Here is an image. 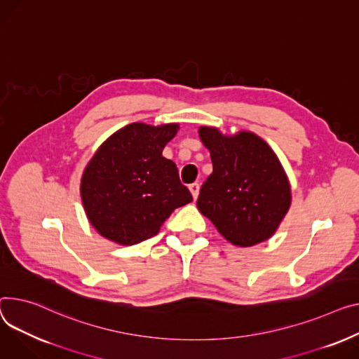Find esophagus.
<instances>
[{
    "mask_svg": "<svg viewBox=\"0 0 359 359\" xmlns=\"http://www.w3.org/2000/svg\"><path fill=\"white\" fill-rule=\"evenodd\" d=\"M199 189H201V186H199V183H196V182L189 186V190H190V194H192L194 199H198V196H199Z\"/></svg>",
    "mask_w": 359,
    "mask_h": 359,
    "instance_id": "34e87169",
    "label": "esophagus"
}]
</instances>
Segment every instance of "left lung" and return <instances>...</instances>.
<instances>
[{"label":"left lung","instance_id":"8db88e82","mask_svg":"<svg viewBox=\"0 0 359 359\" xmlns=\"http://www.w3.org/2000/svg\"><path fill=\"white\" fill-rule=\"evenodd\" d=\"M199 135L213 165L201 187L199 210L235 245L269 240L290 206V184L277 156L252 133L225 137L202 127Z\"/></svg>","mask_w":359,"mask_h":359}]
</instances>
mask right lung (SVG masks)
I'll list each match as a JSON object with an SVG mask.
<instances>
[{"label": "right lung", "instance_id": "add662e5", "mask_svg": "<svg viewBox=\"0 0 359 359\" xmlns=\"http://www.w3.org/2000/svg\"><path fill=\"white\" fill-rule=\"evenodd\" d=\"M177 124L134 123L112 134L86 165L81 195L90 224L108 240L134 245L154 236L194 198L172 160L161 156Z\"/></svg>", "mask_w": 359, "mask_h": 359}]
</instances>
